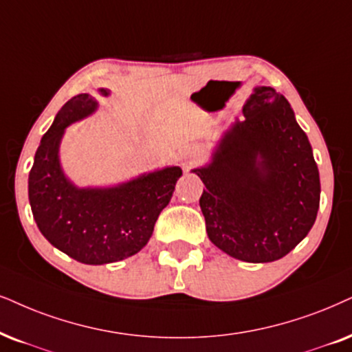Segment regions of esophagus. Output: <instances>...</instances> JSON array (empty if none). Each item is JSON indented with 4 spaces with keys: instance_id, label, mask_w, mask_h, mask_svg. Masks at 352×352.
I'll return each instance as SVG.
<instances>
[{
    "instance_id": "obj_1",
    "label": "esophagus",
    "mask_w": 352,
    "mask_h": 352,
    "mask_svg": "<svg viewBox=\"0 0 352 352\" xmlns=\"http://www.w3.org/2000/svg\"><path fill=\"white\" fill-rule=\"evenodd\" d=\"M197 159H198V154H197V151H193V149L182 151L179 155V162L185 172H188L190 168L193 167V164L197 162Z\"/></svg>"
}]
</instances>
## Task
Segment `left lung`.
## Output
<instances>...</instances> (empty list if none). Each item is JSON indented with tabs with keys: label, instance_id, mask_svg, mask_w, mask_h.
<instances>
[{
	"label": "left lung",
	"instance_id": "1",
	"mask_svg": "<svg viewBox=\"0 0 352 352\" xmlns=\"http://www.w3.org/2000/svg\"><path fill=\"white\" fill-rule=\"evenodd\" d=\"M211 154L193 168L206 190L208 237L229 256L270 263L310 232L320 206L312 146L286 97L258 86Z\"/></svg>",
	"mask_w": 352,
	"mask_h": 352
}]
</instances>
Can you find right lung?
<instances>
[{
	"mask_svg": "<svg viewBox=\"0 0 352 352\" xmlns=\"http://www.w3.org/2000/svg\"><path fill=\"white\" fill-rule=\"evenodd\" d=\"M102 97L110 89H99ZM99 109L91 94L66 102L43 135L29 173V203L37 228L58 250L84 265L133 256L149 242L170 201L182 168L168 166L112 186H78L61 167L60 146L69 124Z\"/></svg>",
	"mask_w": 352,
	"mask_h": 352,
	"instance_id": "1",
	"label": "right lung"
}]
</instances>
